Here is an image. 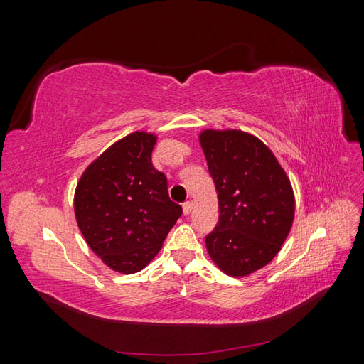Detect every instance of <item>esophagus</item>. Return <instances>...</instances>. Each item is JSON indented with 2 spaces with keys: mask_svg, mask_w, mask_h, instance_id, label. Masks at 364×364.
I'll return each instance as SVG.
<instances>
[{
  "mask_svg": "<svg viewBox=\"0 0 364 364\" xmlns=\"http://www.w3.org/2000/svg\"><path fill=\"white\" fill-rule=\"evenodd\" d=\"M182 208H183V214L185 215H188L191 211H193V202H185L183 205H182Z\"/></svg>",
  "mask_w": 364,
  "mask_h": 364,
  "instance_id": "esophagus-1",
  "label": "esophagus"
}]
</instances>
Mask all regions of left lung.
Masks as SVG:
<instances>
[{"label":"left lung","mask_w":364,"mask_h":364,"mask_svg":"<svg viewBox=\"0 0 364 364\" xmlns=\"http://www.w3.org/2000/svg\"><path fill=\"white\" fill-rule=\"evenodd\" d=\"M199 139L220 213L205 238L208 253L229 277H247L277 257L290 232V181L270 149L246 132L206 129Z\"/></svg>","instance_id":"left-lung-1"}]
</instances>
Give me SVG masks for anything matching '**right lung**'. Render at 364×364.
Returning <instances> with one entry per match:
<instances>
[{
	"mask_svg": "<svg viewBox=\"0 0 364 364\" xmlns=\"http://www.w3.org/2000/svg\"><path fill=\"white\" fill-rule=\"evenodd\" d=\"M156 136L134 132L85 170L74 194L77 225L107 267L130 274L158 255L182 215L167 178L151 164Z\"/></svg>",
	"mask_w": 364,
	"mask_h": 364,
	"instance_id": "obj_1",
	"label": "right lung"
}]
</instances>
